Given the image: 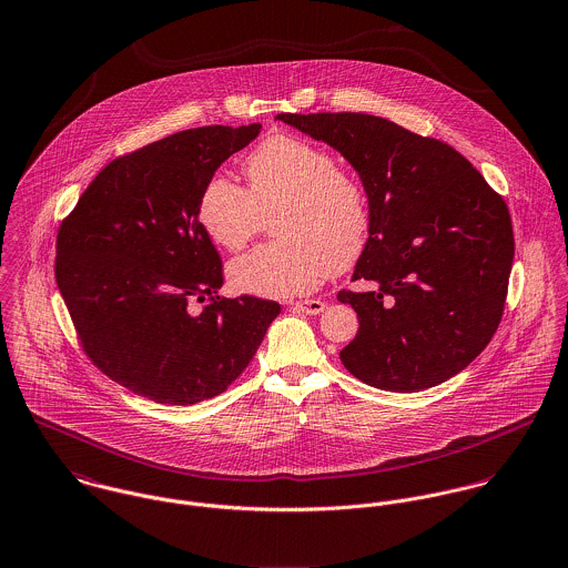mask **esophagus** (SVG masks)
I'll return each mask as SVG.
<instances>
[{"label":"esophagus","instance_id":"34e87169","mask_svg":"<svg viewBox=\"0 0 568 568\" xmlns=\"http://www.w3.org/2000/svg\"><path fill=\"white\" fill-rule=\"evenodd\" d=\"M324 303L322 301H298V303H294V310L296 312H303V314L317 315L324 312Z\"/></svg>","mask_w":568,"mask_h":568}]
</instances>
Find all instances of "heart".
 I'll list each match as a JSON object with an SVG mask.
<instances>
[{"mask_svg":"<svg viewBox=\"0 0 568 568\" xmlns=\"http://www.w3.org/2000/svg\"><path fill=\"white\" fill-rule=\"evenodd\" d=\"M248 190L213 174L197 197V222L229 253L242 251L274 215V242L229 265L240 292L290 298L351 270L371 240L373 213L364 183L307 139L272 134L244 161Z\"/></svg>","mask_w":568,"mask_h":568,"instance_id":"heart-1","label":"heart"}]
</instances>
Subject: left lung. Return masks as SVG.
Returning <instances> with one entry per match:
<instances>
[{
	"instance_id": "obj_1",
	"label": "left lung",
	"mask_w": 568,
	"mask_h": 568,
	"mask_svg": "<svg viewBox=\"0 0 568 568\" xmlns=\"http://www.w3.org/2000/svg\"><path fill=\"white\" fill-rule=\"evenodd\" d=\"M335 148L368 191L371 240L342 290L359 317L339 359L387 392H418L462 373L504 315L514 233L504 197L448 143L364 113H281Z\"/></svg>"
}]
</instances>
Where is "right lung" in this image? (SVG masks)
Here are the masks:
<instances>
[{
	"instance_id": "right-lung-1",
	"label": "right lung",
	"mask_w": 568,
	"mask_h": 568,
	"mask_svg": "<svg viewBox=\"0 0 568 568\" xmlns=\"http://www.w3.org/2000/svg\"><path fill=\"white\" fill-rule=\"evenodd\" d=\"M258 132L191 128L118 156L59 226L54 274L82 351L154 403L222 394L281 314L274 301L217 296L222 258L197 222L204 183Z\"/></svg>"
}]
</instances>
